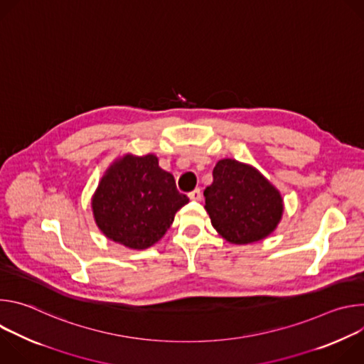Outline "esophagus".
Returning <instances> with one entry per match:
<instances>
[{"instance_id":"obj_1","label":"esophagus","mask_w":364,"mask_h":364,"mask_svg":"<svg viewBox=\"0 0 364 364\" xmlns=\"http://www.w3.org/2000/svg\"><path fill=\"white\" fill-rule=\"evenodd\" d=\"M188 198L193 200V201H200L201 200V191L198 188L193 190L190 194H188Z\"/></svg>"}]
</instances>
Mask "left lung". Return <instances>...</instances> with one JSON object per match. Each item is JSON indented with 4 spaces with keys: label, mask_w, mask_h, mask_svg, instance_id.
<instances>
[{
    "label": "left lung",
    "mask_w": 364,
    "mask_h": 364,
    "mask_svg": "<svg viewBox=\"0 0 364 364\" xmlns=\"http://www.w3.org/2000/svg\"><path fill=\"white\" fill-rule=\"evenodd\" d=\"M212 226L229 243L247 245L268 237L284 215L279 190L253 166L223 159L204 190Z\"/></svg>",
    "instance_id": "obj_1"
}]
</instances>
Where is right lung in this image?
<instances>
[{
    "label": "right lung",
    "instance_id": "obj_1",
    "mask_svg": "<svg viewBox=\"0 0 364 364\" xmlns=\"http://www.w3.org/2000/svg\"><path fill=\"white\" fill-rule=\"evenodd\" d=\"M188 203L176 188L173 174L159 166L154 154L127 152L103 173L93 196L97 229L109 240L142 250L157 243Z\"/></svg>",
    "mask_w": 364,
    "mask_h": 364
}]
</instances>
